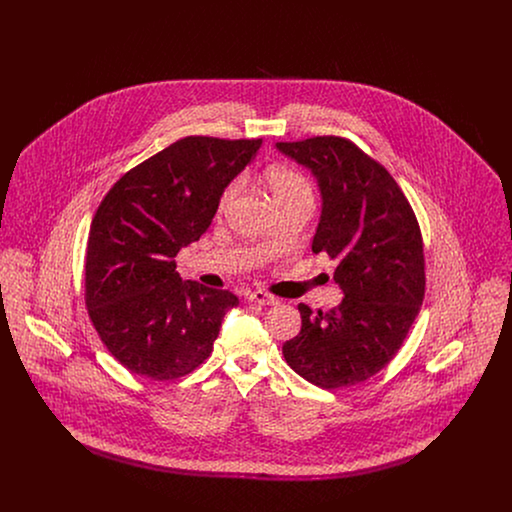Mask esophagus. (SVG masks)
I'll return each mask as SVG.
<instances>
[{
    "label": "esophagus",
    "mask_w": 512,
    "mask_h": 512,
    "mask_svg": "<svg viewBox=\"0 0 512 512\" xmlns=\"http://www.w3.org/2000/svg\"><path fill=\"white\" fill-rule=\"evenodd\" d=\"M247 299L253 301V303H259V305H276L278 299L274 295H270L267 292H261V290H255V292L247 293Z\"/></svg>",
    "instance_id": "esophagus-1"
}]
</instances>
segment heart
Wrapping results in <instances>:
<instances>
[{
	"instance_id": "heart-1",
	"label": "heart",
	"mask_w": 512,
	"mask_h": 512,
	"mask_svg": "<svg viewBox=\"0 0 512 512\" xmlns=\"http://www.w3.org/2000/svg\"><path fill=\"white\" fill-rule=\"evenodd\" d=\"M265 184L278 207L290 203H313V186L305 174L290 167H270L265 172ZM240 192V180H232L219 197V213L228 211Z\"/></svg>"
}]
</instances>
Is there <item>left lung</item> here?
<instances>
[{"instance_id":"obj_1","label":"left lung","mask_w":512,"mask_h":512,"mask_svg":"<svg viewBox=\"0 0 512 512\" xmlns=\"http://www.w3.org/2000/svg\"><path fill=\"white\" fill-rule=\"evenodd\" d=\"M311 169L322 195L313 253L338 263L340 305L317 315L299 303L301 332L282 347L307 382L336 390L365 382L390 363L424 299L418 220L390 172L340 136L278 142Z\"/></svg>"}]
</instances>
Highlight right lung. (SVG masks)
I'll list each match as a JSON object with an SVG mask.
<instances>
[{
  "label": "right lung",
  "mask_w": 512,
  "mask_h": 512,
  "mask_svg": "<svg viewBox=\"0 0 512 512\" xmlns=\"http://www.w3.org/2000/svg\"><path fill=\"white\" fill-rule=\"evenodd\" d=\"M261 144L186 136L122 174L99 203L84 299L107 351L130 372L165 382L211 355L222 318L240 301L182 282L174 257L209 228L222 190Z\"/></svg>",
  "instance_id": "1"
}]
</instances>
